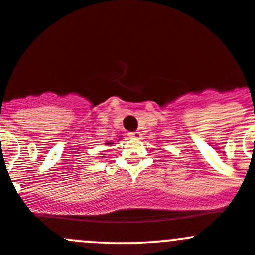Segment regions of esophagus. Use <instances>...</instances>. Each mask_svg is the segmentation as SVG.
Returning a JSON list of instances; mask_svg holds the SVG:
<instances>
[{
  "label": "esophagus",
  "instance_id": "esophagus-1",
  "mask_svg": "<svg viewBox=\"0 0 255 255\" xmlns=\"http://www.w3.org/2000/svg\"><path fill=\"white\" fill-rule=\"evenodd\" d=\"M128 135H129V138H132V139H140V138H142L140 132H130L128 133Z\"/></svg>",
  "mask_w": 255,
  "mask_h": 255
}]
</instances>
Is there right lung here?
I'll list each match as a JSON object with an SVG mask.
<instances>
[{"mask_svg": "<svg viewBox=\"0 0 255 255\" xmlns=\"http://www.w3.org/2000/svg\"><path fill=\"white\" fill-rule=\"evenodd\" d=\"M107 144H110V143H107ZM104 155H105V154H104Z\"/></svg>", "mask_w": 255, "mask_h": 255, "instance_id": "obj_1", "label": "right lung"}]
</instances>
